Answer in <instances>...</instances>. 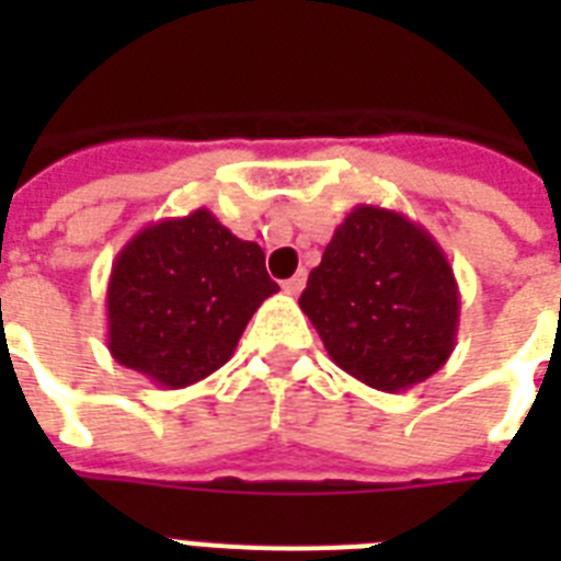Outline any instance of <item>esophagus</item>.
Returning <instances> with one entry per match:
<instances>
[{"mask_svg": "<svg viewBox=\"0 0 561 561\" xmlns=\"http://www.w3.org/2000/svg\"><path fill=\"white\" fill-rule=\"evenodd\" d=\"M282 288H285V294H290V297H297L299 290L306 288V273H297V276L285 279L282 282Z\"/></svg>", "mask_w": 561, "mask_h": 561, "instance_id": "esophagus-1", "label": "esophagus"}]
</instances>
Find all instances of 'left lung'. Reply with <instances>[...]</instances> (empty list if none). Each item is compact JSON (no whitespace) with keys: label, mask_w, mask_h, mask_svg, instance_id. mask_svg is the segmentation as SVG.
Returning a JSON list of instances; mask_svg holds the SVG:
<instances>
[{"label":"left lung","mask_w":561,"mask_h":561,"mask_svg":"<svg viewBox=\"0 0 561 561\" xmlns=\"http://www.w3.org/2000/svg\"><path fill=\"white\" fill-rule=\"evenodd\" d=\"M299 308L329 358L373 390L416 387L457 343L460 290L443 247L401 211L360 203L308 273Z\"/></svg>","instance_id":"1"}]
</instances>
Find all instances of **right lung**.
<instances>
[{"label":"right lung","mask_w":561,"mask_h":561,"mask_svg":"<svg viewBox=\"0 0 561 561\" xmlns=\"http://www.w3.org/2000/svg\"><path fill=\"white\" fill-rule=\"evenodd\" d=\"M279 285L255 241L209 209L139 229L107 282V350L162 390H183L232 358L250 317Z\"/></svg>","instance_id":"add662e5"}]
</instances>
